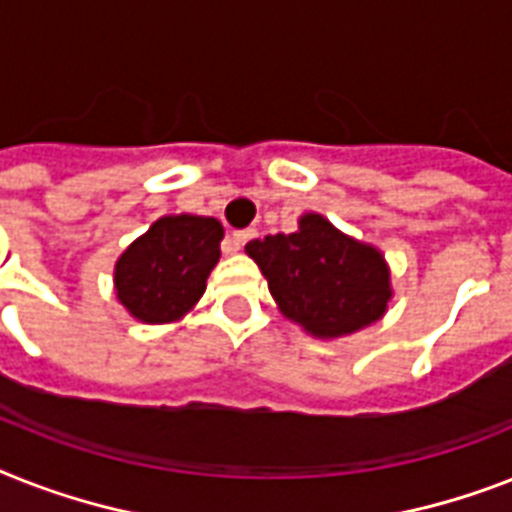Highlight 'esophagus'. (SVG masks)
<instances>
[{"label":"esophagus","instance_id":"esophagus-1","mask_svg":"<svg viewBox=\"0 0 512 512\" xmlns=\"http://www.w3.org/2000/svg\"><path fill=\"white\" fill-rule=\"evenodd\" d=\"M255 236H257V231H255V228H242V231H234V234H231V239H234V244H236V247L242 249L244 244H247L249 239H255Z\"/></svg>","mask_w":512,"mask_h":512}]
</instances>
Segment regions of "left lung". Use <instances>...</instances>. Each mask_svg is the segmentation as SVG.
Returning a JSON list of instances; mask_svg holds the SVG:
<instances>
[{
  "label": "left lung",
  "instance_id": "obj_1",
  "mask_svg": "<svg viewBox=\"0 0 512 512\" xmlns=\"http://www.w3.org/2000/svg\"><path fill=\"white\" fill-rule=\"evenodd\" d=\"M286 318L310 334L334 339L378 321L392 297L381 252L336 231L321 215H305L294 234L247 244Z\"/></svg>",
  "mask_w": 512,
  "mask_h": 512
}]
</instances>
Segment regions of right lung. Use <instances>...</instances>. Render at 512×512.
<instances>
[{
	"mask_svg": "<svg viewBox=\"0 0 512 512\" xmlns=\"http://www.w3.org/2000/svg\"><path fill=\"white\" fill-rule=\"evenodd\" d=\"M223 226L215 218L168 215L152 223L115 265V292L144 323L176 321L202 292L220 257Z\"/></svg>",
	"mask_w": 512,
	"mask_h": 512,
	"instance_id": "1",
	"label": "right lung"
}]
</instances>
